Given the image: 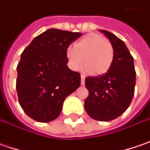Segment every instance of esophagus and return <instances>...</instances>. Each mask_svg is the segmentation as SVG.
<instances>
[{"label":"esophagus","mask_w":150,"mask_h":150,"mask_svg":"<svg viewBox=\"0 0 150 150\" xmlns=\"http://www.w3.org/2000/svg\"><path fill=\"white\" fill-rule=\"evenodd\" d=\"M85 75H81V85H85Z\"/></svg>","instance_id":"1"}]
</instances>
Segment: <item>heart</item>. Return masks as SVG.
Segmentation results:
<instances>
[{
	"instance_id": "obj_1",
	"label": "heart",
	"mask_w": 150,
	"mask_h": 150,
	"mask_svg": "<svg viewBox=\"0 0 150 150\" xmlns=\"http://www.w3.org/2000/svg\"><path fill=\"white\" fill-rule=\"evenodd\" d=\"M114 47L104 36L91 33L82 37L67 50V57L72 70H77L85 60V68L95 75L106 73L114 60Z\"/></svg>"
}]
</instances>
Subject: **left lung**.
Wrapping results in <instances>:
<instances>
[{"mask_svg":"<svg viewBox=\"0 0 150 150\" xmlns=\"http://www.w3.org/2000/svg\"><path fill=\"white\" fill-rule=\"evenodd\" d=\"M114 47V60L104 75L85 78L89 96L85 109L89 116L99 121H110L126 110L134 95L136 72L134 59L123 40L107 30H101Z\"/></svg>","mask_w":150,"mask_h":150,"instance_id":"8db88e82","label":"left lung"}]
</instances>
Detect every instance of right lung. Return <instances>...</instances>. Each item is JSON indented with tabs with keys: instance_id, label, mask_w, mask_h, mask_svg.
<instances>
[{
	"instance_id": "right-lung-1",
	"label": "right lung",
	"mask_w": 150,
	"mask_h": 150,
	"mask_svg": "<svg viewBox=\"0 0 150 150\" xmlns=\"http://www.w3.org/2000/svg\"><path fill=\"white\" fill-rule=\"evenodd\" d=\"M82 33L50 29L24 50L17 65L16 91L20 105L35 121L59 116L65 98L79 88L80 74L66 64L67 49Z\"/></svg>"
}]
</instances>
